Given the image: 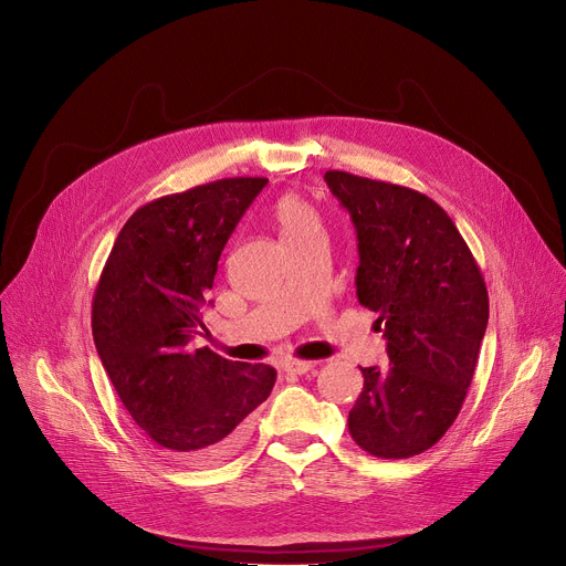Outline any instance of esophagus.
Here are the masks:
<instances>
[{
	"mask_svg": "<svg viewBox=\"0 0 566 566\" xmlns=\"http://www.w3.org/2000/svg\"><path fill=\"white\" fill-rule=\"evenodd\" d=\"M315 367L313 360H286L284 363V371L286 374H295V376H302L306 371H311Z\"/></svg>",
	"mask_w": 566,
	"mask_h": 566,
	"instance_id": "34e87169",
	"label": "esophagus"
}]
</instances>
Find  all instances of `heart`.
Here are the masks:
<instances>
[{"label":"heart","mask_w":566,"mask_h":566,"mask_svg":"<svg viewBox=\"0 0 566 566\" xmlns=\"http://www.w3.org/2000/svg\"><path fill=\"white\" fill-rule=\"evenodd\" d=\"M273 217H275V223H277L284 241L297 239L304 232L319 228V219H317L315 210L302 197H295V195L282 197L275 203Z\"/></svg>","instance_id":"obj_1"}]
</instances>
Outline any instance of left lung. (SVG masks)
<instances>
[{
	"label": "left lung",
	"instance_id": "1",
	"mask_svg": "<svg viewBox=\"0 0 566 566\" xmlns=\"http://www.w3.org/2000/svg\"><path fill=\"white\" fill-rule=\"evenodd\" d=\"M358 237V302L378 315L389 365L360 367L352 439L380 459L432 448L454 423L489 325L483 275L430 197L340 170L325 175Z\"/></svg>",
	"mask_w": 566,
	"mask_h": 566
}]
</instances>
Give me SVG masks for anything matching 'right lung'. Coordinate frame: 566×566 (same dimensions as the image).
<instances>
[{"instance_id": "obj_1", "label": "right lung", "mask_w": 566, "mask_h": 566, "mask_svg": "<svg viewBox=\"0 0 566 566\" xmlns=\"http://www.w3.org/2000/svg\"><path fill=\"white\" fill-rule=\"evenodd\" d=\"M266 184L219 179L145 203L94 293V343L118 398L149 441L188 465L228 459L275 385L271 365L190 347L226 241Z\"/></svg>"}]
</instances>
